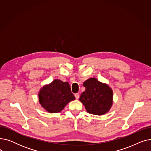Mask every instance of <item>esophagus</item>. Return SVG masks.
<instances>
[{"instance_id": "34e87169", "label": "esophagus", "mask_w": 151, "mask_h": 151, "mask_svg": "<svg viewBox=\"0 0 151 151\" xmlns=\"http://www.w3.org/2000/svg\"><path fill=\"white\" fill-rule=\"evenodd\" d=\"M75 96L76 99H78L79 97H80V95H79L78 93H75Z\"/></svg>"}]
</instances>
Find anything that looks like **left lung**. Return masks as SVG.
<instances>
[{
	"label": "left lung",
	"instance_id": "left-lung-1",
	"mask_svg": "<svg viewBox=\"0 0 151 151\" xmlns=\"http://www.w3.org/2000/svg\"><path fill=\"white\" fill-rule=\"evenodd\" d=\"M83 86L86 90L80 98L89 113L102 115L106 113L113 104V91L109 87L96 78H89Z\"/></svg>",
	"mask_w": 151,
	"mask_h": 151
}]
</instances>
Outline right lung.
<instances>
[{
  "mask_svg": "<svg viewBox=\"0 0 151 151\" xmlns=\"http://www.w3.org/2000/svg\"><path fill=\"white\" fill-rule=\"evenodd\" d=\"M41 105L49 113H59L75 97L68 82L55 80L40 90L38 94Z\"/></svg>",
  "mask_w": 151,
  "mask_h": 151,
  "instance_id": "1",
  "label": "right lung"
}]
</instances>
